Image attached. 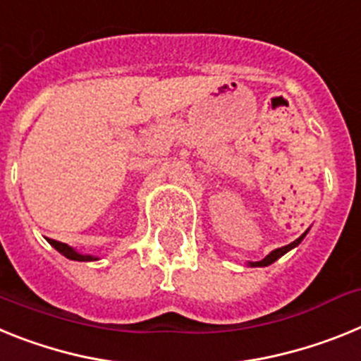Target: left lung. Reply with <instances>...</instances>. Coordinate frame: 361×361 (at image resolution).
Here are the masks:
<instances>
[{"label": "left lung", "instance_id": "1", "mask_svg": "<svg viewBox=\"0 0 361 361\" xmlns=\"http://www.w3.org/2000/svg\"><path fill=\"white\" fill-rule=\"evenodd\" d=\"M307 233H309V228H307L305 233H303L302 236L298 238V240H294L293 243H289V245H285V247H280V249L271 250V252H269V255L265 256V258H263V259H259V262H249V263H247V265H249V267H267V265H271V263H274L276 259H280L281 256L287 255V252H289L290 249H294V247L300 245V243H302L303 238L307 236Z\"/></svg>", "mask_w": 361, "mask_h": 361}]
</instances>
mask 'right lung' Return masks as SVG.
Returning <instances> with one entry per match:
<instances>
[{
  "instance_id": "obj_1",
  "label": "right lung",
  "mask_w": 361,
  "mask_h": 361,
  "mask_svg": "<svg viewBox=\"0 0 361 361\" xmlns=\"http://www.w3.org/2000/svg\"><path fill=\"white\" fill-rule=\"evenodd\" d=\"M49 243L58 250L59 255H63L65 258L68 259H74V262H96L99 259V256H94V255H83L80 250H76L74 247L67 245V243H61V241H56V240H49Z\"/></svg>"
}]
</instances>
